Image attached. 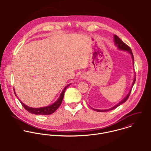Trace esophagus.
<instances>
[{
    "label": "esophagus",
    "instance_id": "34e87169",
    "mask_svg": "<svg viewBox=\"0 0 151 151\" xmlns=\"http://www.w3.org/2000/svg\"><path fill=\"white\" fill-rule=\"evenodd\" d=\"M87 78H88V77H87L86 75H85V74L81 75V78H83V79H86Z\"/></svg>",
    "mask_w": 151,
    "mask_h": 151
}]
</instances>
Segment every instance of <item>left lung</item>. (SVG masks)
Listing matches in <instances>:
<instances>
[{"label":"left lung","instance_id":"obj_1","mask_svg":"<svg viewBox=\"0 0 151 151\" xmlns=\"http://www.w3.org/2000/svg\"><path fill=\"white\" fill-rule=\"evenodd\" d=\"M114 43L115 45L117 46L118 49H120V50H124V51H127L129 53H130V55H131V57H132V61H133V65H134V56H133V54H132V50L131 49V48L129 47V46L128 45H127L126 43H124L123 41H122L117 35H114ZM135 76H134V81H133V83H132V84L131 86V88L129 90V93L127 94V95L121 101L119 104H117L116 105H115L114 106L112 107V108H110V109H105V110H99V109H92L93 110H95V111H99V112H103V111H108L109 110H111L115 108H117L119 106H120V105L123 104V103H124L129 98V95L131 93V89L132 88V86L134 85V83L135 82Z\"/></svg>","mask_w":151,"mask_h":151}]
</instances>
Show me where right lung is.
I'll list each match as a JSON object with an SVG mask.
<instances>
[{
    "label": "right lung",
    "mask_w": 151,
    "mask_h": 151,
    "mask_svg": "<svg viewBox=\"0 0 151 151\" xmlns=\"http://www.w3.org/2000/svg\"><path fill=\"white\" fill-rule=\"evenodd\" d=\"M70 84H68V86H67L63 89V91L62 92V93L60 95V96H59V99L55 102H54L53 104H52V105H50V106H48L39 108H30V107L27 106L26 105H25L24 104H23L20 100H19V101H20V103L22 104V106L25 108V110H27L28 111H29L30 113L35 114H38V115H49V114H51L53 113L60 106V105L62 104V102L64 95H65V89L68 86H70ZM14 92L15 95L16 96H17L16 95V93L15 91H14Z\"/></svg>",
    "instance_id": "add662e5"
}]
</instances>
